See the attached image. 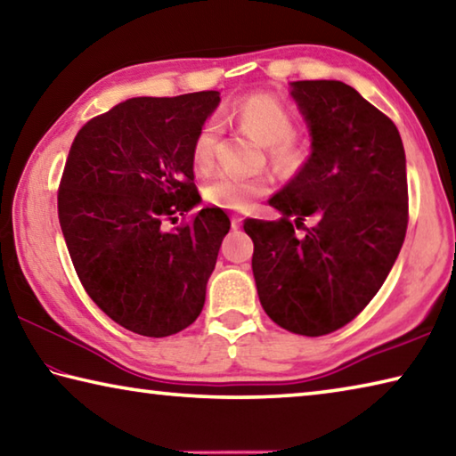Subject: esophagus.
Instances as JSON below:
<instances>
[{
  "label": "esophagus",
  "mask_w": 456,
  "mask_h": 456,
  "mask_svg": "<svg viewBox=\"0 0 456 456\" xmlns=\"http://www.w3.org/2000/svg\"><path fill=\"white\" fill-rule=\"evenodd\" d=\"M241 221H243V217H239V215H233V217H231V227L239 229V227H241Z\"/></svg>",
  "instance_id": "1"
}]
</instances>
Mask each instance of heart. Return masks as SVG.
I'll list each match as a JSON object with an SVG mask.
<instances>
[{
  "label": "heart",
  "mask_w": 456,
  "mask_h": 456,
  "mask_svg": "<svg viewBox=\"0 0 456 456\" xmlns=\"http://www.w3.org/2000/svg\"><path fill=\"white\" fill-rule=\"evenodd\" d=\"M225 120L243 130L257 142L265 144L269 165L277 175L291 179L304 171L310 160V142L293 130V114L280 98L267 92H256L239 100L225 114ZM221 126L217 120H205L192 138L191 160L195 171L209 173L217 159ZM273 191L272 176L219 175L207 183L203 197L207 203L229 211H247L253 200Z\"/></svg>",
  "instance_id": "heart-1"
}]
</instances>
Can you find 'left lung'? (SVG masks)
<instances>
[{
  "mask_svg": "<svg viewBox=\"0 0 456 456\" xmlns=\"http://www.w3.org/2000/svg\"><path fill=\"white\" fill-rule=\"evenodd\" d=\"M291 86L310 125V160L269 200L281 217L245 219L243 229L265 314L318 338L356 318L395 265L408 227L406 159L395 122L348 84Z\"/></svg>",
  "mask_w": 456,
  "mask_h": 456,
  "instance_id": "8db88e82",
  "label": "left lung"
}]
</instances>
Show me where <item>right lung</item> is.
<instances>
[{
  "label": "right lung",
  "mask_w": 456,
  "mask_h": 456,
  "mask_svg": "<svg viewBox=\"0 0 456 456\" xmlns=\"http://www.w3.org/2000/svg\"><path fill=\"white\" fill-rule=\"evenodd\" d=\"M217 90L130 98L84 125L58 187L68 253L92 302L146 338L189 328L231 221L219 207L168 229L200 197L191 146Z\"/></svg>",
  "instance_id": "1"
}]
</instances>
